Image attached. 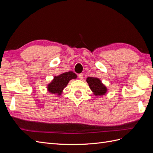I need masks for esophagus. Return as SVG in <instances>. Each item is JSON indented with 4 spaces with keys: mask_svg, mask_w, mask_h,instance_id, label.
<instances>
[{
    "mask_svg": "<svg viewBox=\"0 0 153 153\" xmlns=\"http://www.w3.org/2000/svg\"><path fill=\"white\" fill-rule=\"evenodd\" d=\"M78 78H80V80H82L83 79V78H84V75H83V74H79V75H78Z\"/></svg>",
    "mask_w": 153,
    "mask_h": 153,
    "instance_id": "34e87169",
    "label": "esophagus"
}]
</instances>
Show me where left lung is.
<instances>
[{
	"instance_id": "1",
	"label": "left lung",
	"mask_w": 153,
	"mask_h": 153,
	"mask_svg": "<svg viewBox=\"0 0 153 153\" xmlns=\"http://www.w3.org/2000/svg\"><path fill=\"white\" fill-rule=\"evenodd\" d=\"M86 81L95 96H102L106 94L108 89L98 78L87 77Z\"/></svg>"
}]
</instances>
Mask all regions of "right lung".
Returning <instances> with one entry per match:
<instances>
[{
  "instance_id": "add662e5",
  "label": "right lung",
  "mask_w": 153,
  "mask_h": 153,
  "mask_svg": "<svg viewBox=\"0 0 153 153\" xmlns=\"http://www.w3.org/2000/svg\"><path fill=\"white\" fill-rule=\"evenodd\" d=\"M76 78V74L70 71L55 76L53 79L47 84V91L52 94H57V96H61L64 89L67 86L69 82Z\"/></svg>"
}]
</instances>
